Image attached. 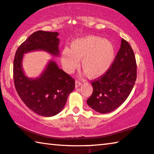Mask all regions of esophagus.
<instances>
[{
	"label": "esophagus",
	"mask_w": 154,
	"mask_h": 154,
	"mask_svg": "<svg viewBox=\"0 0 154 154\" xmlns=\"http://www.w3.org/2000/svg\"><path fill=\"white\" fill-rule=\"evenodd\" d=\"M82 85V82L79 81H75V88H78V87H79L80 85Z\"/></svg>",
	"instance_id": "1"
}]
</instances>
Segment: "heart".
I'll use <instances>...</instances> for the list:
<instances>
[{"instance_id":"heart-1","label":"heart","mask_w":154,"mask_h":154,"mask_svg":"<svg viewBox=\"0 0 154 154\" xmlns=\"http://www.w3.org/2000/svg\"><path fill=\"white\" fill-rule=\"evenodd\" d=\"M115 55L113 44L108 39L97 36H89L75 39L71 44V49L64 48L61 55L64 69L72 73L79 65L82 66L91 78L104 75L112 65Z\"/></svg>"}]
</instances>
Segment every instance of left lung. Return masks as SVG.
Wrapping results in <instances>:
<instances>
[{
	"instance_id": "1",
	"label": "left lung",
	"mask_w": 154,
	"mask_h": 154,
	"mask_svg": "<svg viewBox=\"0 0 154 154\" xmlns=\"http://www.w3.org/2000/svg\"><path fill=\"white\" fill-rule=\"evenodd\" d=\"M137 79V64L129 43L122 39L121 47L104 75L92 80L93 92L88 104L100 113L112 112L126 101Z\"/></svg>"
}]
</instances>
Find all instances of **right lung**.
Masks as SVG:
<instances>
[{"instance_id": "1", "label": "right lung", "mask_w": 154, "mask_h": 154, "mask_svg": "<svg viewBox=\"0 0 154 154\" xmlns=\"http://www.w3.org/2000/svg\"><path fill=\"white\" fill-rule=\"evenodd\" d=\"M57 32L38 30L33 32L17 48L13 64V77L19 97L30 110L44 117L57 115L65 105L68 96L74 90L75 80L51 61L41 76L29 79L21 67L23 55L28 51L44 50L58 55Z\"/></svg>"}]
</instances>
